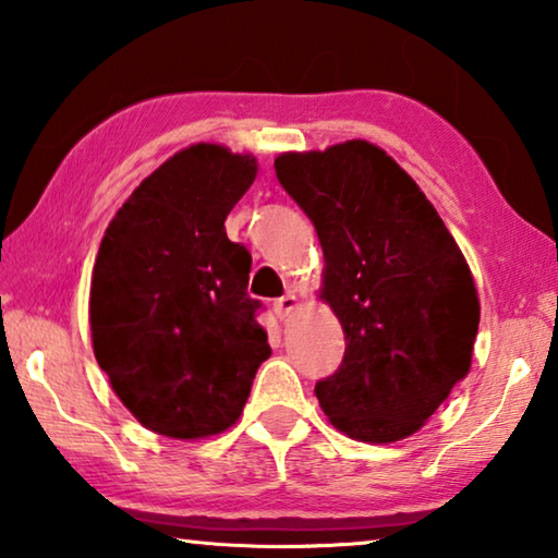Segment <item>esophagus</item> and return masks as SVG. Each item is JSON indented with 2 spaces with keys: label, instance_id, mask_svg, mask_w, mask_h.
I'll return each mask as SVG.
<instances>
[{
  "label": "esophagus",
  "instance_id": "esophagus-1",
  "mask_svg": "<svg viewBox=\"0 0 558 558\" xmlns=\"http://www.w3.org/2000/svg\"><path fill=\"white\" fill-rule=\"evenodd\" d=\"M272 307H276V315H278L280 319H286V317H290L292 313H295L298 295H295V292H286V295L272 302Z\"/></svg>",
  "mask_w": 558,
  "mask_h": 558
}]
</instances>
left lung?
<instances>
[{
    "label": "left lung",
    "mask_w": 558,
    "mask_h": 558,
    "mask_svg": "<svg viewBox=\"0 0 558 558\" xmlns=\"http://www.w3.org/2000/svg\"><path fill=\"white\" fill-rule=\"evenodd\" d=\"M315 223L323 298L344 329L339 369L315 393L335 428L364 442L418 430L470 372L480 325L472 272L418 184L364 140L276 159Z\"/></svg>",
    "instance_id": "left-lung-1"
}]
</instances>
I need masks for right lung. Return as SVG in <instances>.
I'll return each mask as SVG.
<instances>
[{
  "label": "right lung",
  "mask_w": 558,
  "mask_h": 558,
  "mask_svg": "<svg viewBox=\"0 0 558 558\" xmlns=\"http://www.w3.org/2000/svg\"><path fill=\"white\" fill-rule=\"evenodd\" d=\"M258 165L199 143L155 169L102 235L90 278L93 352L125 409L159 436L239 421L270 356L248 288L251 253L226 216Z\"/></svg>",
  "instance_id": "obj_1"
}]
</instances>
